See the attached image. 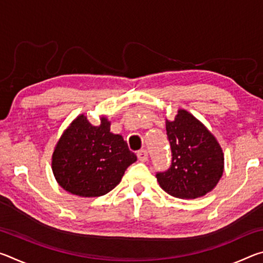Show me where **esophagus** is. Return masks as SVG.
I'll return each instance as SVG.
<instances>
[{
	"label": "esophagus",
	"mask_w": 263,
	"mask_h": 263,
	"mask_svg": "<svg viewBox=\"0 0 263 263\" xmlns=\"http://www.w3.org/2000/svg\"><path fill=\"white\" fill-rule=\"evenodd\" d=\"M137 155H138V159H139L140 161H142V162L147 161V160H148V152H147V151H146V149L138 151Z\"/></svg>",
	"instance_id": "obj_1"
}]
</instances>
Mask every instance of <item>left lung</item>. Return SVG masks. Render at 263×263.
Instances as JSON below:
<instances>
[{
	"label": "left lung",
	"instance_id": "8db88e82",
	"mask_svg": "<svg viewBox=\"0 0 263 263\" xmlns=\"http://www.w3.org/2000/svg\"><path fill=\"white\" fill-rule=\"evenodd\" d=\"M172 151L171 166L157 173V180L169 195L197 198L215 188L224 172L220 145L203 124L185 110H179L166 124Z\"/></svg>",
	"mask_w": 263,
	"mask_h": 263
}]
</instances>
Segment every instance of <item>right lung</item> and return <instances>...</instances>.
<instances>
[{"mask_svg": "<svg viewBox=\"0 0 263 263\" xmlns=\"http://www.w3.org/2000/svg\"><path fill=\"white\" fill-rule=\"evenodd\" d=\"M137 161L122 136L110 132V122L91 125L79 116L64 132L52 157V171L62 188L81 197H97L112 190Z\"/></svg>", "mask_w": 263, "mask_h": 263, "instance_id": "right-lung-1", "label": "right lung"}]
</instances>
